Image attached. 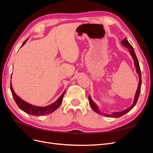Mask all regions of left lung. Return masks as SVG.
Segmentation results:
<instances>
[{
    "mask_svg": "<svg viewBox=\"0 0 153 153\" xmlns=\"http://www.w3.org/2000/svg\"><path fill=\"white\" fill-rule=\"evenodd\" d=\"M121 43L123 46H124L125 47H126L129 49L128 50L129 52L130 53L131 55L133 57V61H134V64H135V68H136V71L138 75V76H139V82H138V87H137V89L136 93H135V98H134V101H133V104L131 105L130 107H129L127 109H125V110L121 111V112H113V113L110 114H102L100 111V110L98 107V106H97L95 104L94 101L92 100L90 95L89 96V101L90 105L91 106V108L93 109L94 112H96V113H98V114L103 115L104 116L108 117H119L123 116V115L126 114L128 112H129V111H130L134 107V106H135V105L137 102V101H138V97H139V95H140V89H141V84H142V78H141V71H140V66H139V62H138V61L137 57L136 56V54L135 53V51H134V49H133V47L130 45V43L128 42V41L127 40V39L126 38H124V39L123 41H121Z\"/></svg>",
    "mask_w": 153,
    "mask_h": 153,
    "instance_id": "obj_1",
    "label": "left lung"
}]
</instances>
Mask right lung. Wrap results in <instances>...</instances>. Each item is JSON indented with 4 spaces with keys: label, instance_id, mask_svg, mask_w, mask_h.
<instances>
[{
    "label": "right lung",
    "instance_id": "1",
    "mask_svg": "<svg viewBox=\"0 0 153 153\" xmlns=\"http://www.w3.org/2000/svg\"><path fill=\"white\" fill-rule=\"evenodd\" d=\"M27 40H28V39H27L24 41V43L22 44L21 47H22L23 45H24L25 44ZM10 88H11V91L13 98L15 100L17 105L18 106V107H19L22 111H24V112L29 114L30 115H36V116L48 115L54 112L55 110H57L59 107V106L62 103V101L64 98V93H65V91H64L63 93L61 95V96L59 97L58 100L50 105L46 106H38L32 105L31 104L28 103L24 100H22L19 96H17L15 92H14L11 82Z\"/></svg>",
    "mask_w": 153,
    "mask_h": 153
}]
</instances>
